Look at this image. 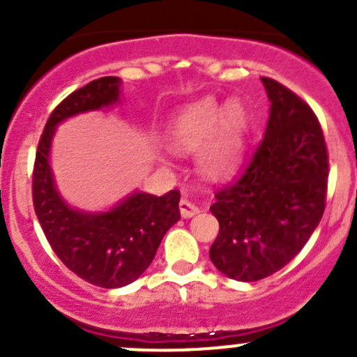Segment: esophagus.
Segmentation results:
<instances>
[{
	"label": "esophagus",
	"mask_w": 357,
	"mask_h": 357,
	"mask_svg": "<svg viewBox=\"0 0 357 357\" xmlns=\"http://www.w3.org/2000/svg\"><path fill=\"white\" fill-rule=\"evenodd\" d=\"M179 211H181L183 218H192V215H195L197 212H199V207H197L192 200L185 197V199L179 200Z\"/></svg>",
	"instance_id": "34e87169"
}]
</instances>
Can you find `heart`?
I'll use <instances>...</instances> for the list:
<instances>
[{"label":"heart","mask_w":357,"mask_h":357,"mask_svg":"<svg viewBox=\"0 0 357 357\" xmlns=\"http://www.w3.org/2000/svg\"><path fill=\"white\" fill-rule=\"evenodd\" d=\"M245 114L231 103L221 110L214 102H200L169 124L167 142L176 152L200 150V167L211 176H222L233 167L242 146Z\"/></svg>","instance_id":"obj_1"}]
</instances>
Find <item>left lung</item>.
<instances>
[{
    "label": "left lung",
    "instance_id": "1",
    "mask_svg": "<svg viewBox=\"0 0 357 357\" xmlns=\"http://www.w3.org/2000/svg\"><path fill=\"white\" fill-rule=\"evenodd\" d=\"M262 84L271 102L264 138L211 205L219 235L208 255L238 282L289 264L321 221L328 188V150L314 112L275 79L262 77Z\"/></svg>",
    "mask_w": 357,
    "mask_h": 357
}]
</instances>
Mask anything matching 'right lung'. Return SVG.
<instances>
[{"label": "right lung", "mask_w": 357, "mask_h": 357, "mask_svg": "<svg viewBox=\"0 0 357 357\" xmlns=\"http://www.w3.org/2000/svg\"><path fill=\"white\" fill-rule=\"evenodd\" d=\"M119 77L109 75L75 89L45 126L32 171V202L46 240L72 273L102 289L129 285L152 264L162 238L179 221V192L132 193L103 214L74 211L60 199L50 169V145L59 122L119 100Z\"/></svg>", "instance_id": "obj_1"}]
</instances>
